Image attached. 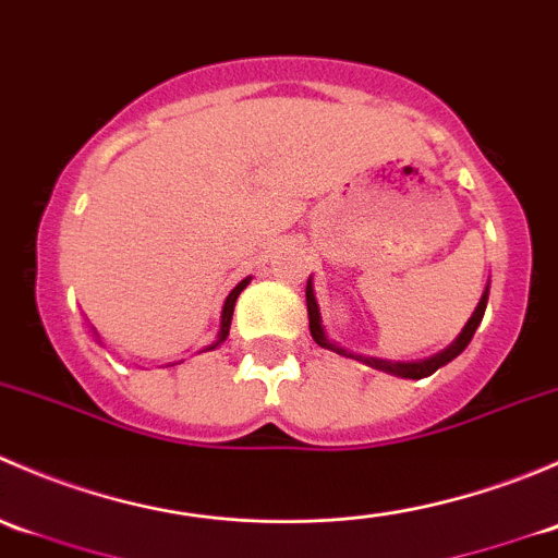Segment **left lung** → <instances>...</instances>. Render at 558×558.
I'll use <instances>...</instances> for the list:
<instances>
[{"instance_id": "1", "label": "left lung", "mask_w": 558, "mask_h": 558, "mask_svg": "<svg viewBox=\"0 0 558 558\" xmlns=\"http://www.w3.org/2000/svg\"><path fill=\"white\" fill-rule=\"evenodd\" d=\"M305 296H307V315H311V335H313V340L318 342V345L331 348V351L342 353V356H351V353H345V351H342V348L331 345V342L326 340L324 329H320V315H318V305H315V294H313L311 280H307V291H305ZM486 302H488V289H486V294H483V300L477 302V307H475V313H472V318L466 320V326H464V329H461L459 340H456L451 348H446V351H442V353H437V356L426 359V362H418V364H391V362H380V359H364V356H359V359H362V362H367V364H373V367L386 369V373L402 375V378H413V380L426 378V375L437 373V369H440L442 364L453 362V359L459 356V353L464 351L466 345H470L472 335H475L477 324H481V320H483V313H486Z\"/></svg>"}]
</instances>
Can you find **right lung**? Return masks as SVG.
Returning a JSON list of instances; mask_svg holds the SVG:
<instances>
[{"label":"right lung","instance_id":"1","mask_svg":"<svg viewBox=\"0 0 558 558\" xmlns=\"http://www.w3.org/2000/svg\"><path fill=\"white\" fill-rule=\"evenodd\" d=\"M247 286V280H243V283H238L234 286V291L232 294L227 296V305H223V313H221V335H218V342H223L227 340V335H229V324H232V313H234V302H238V296H240V291H243ZM216 342V345H218ZM213 345V348H216Z\"/></svg>","mask_w":558,"mask_h":558}]
</instances>
